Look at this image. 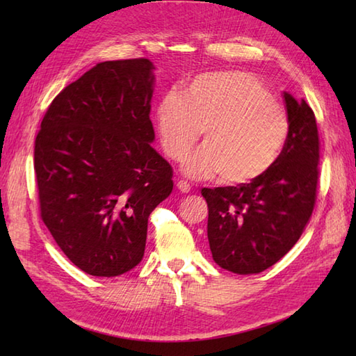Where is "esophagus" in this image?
<instances>
[{
	"instance_id": "1",
	"label": "esophagus",
	"mask_w": 356,
	"mask_h": 356,
	"mask_svg": "<svg viewBox=\"0 0 356 356\" xmlns=\"http://www.w3.org/2000/svg\"><path fill=\"white\" fill-rule=\"evenodd\" d=\"M177 190L180 191V193H190L191 191V185L188 184V182H185V180H177Z\"/></svg>"
}]
</instances>
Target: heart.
Wrapping results in <instances>:
<instances>
[{"instance_id": "b5f03b06", "label": "heart", "mask_w": 356, "mask_h": 356, "mask_svg": "<svg viewBox=\"0 0 356 356\" xmlns=\"http://www.w3.org/2000/svg\"><path fill=\"white\" fill-rule=\"evenodd\" d=\"M165 153L180 159L203 131V145L188 154L182 171L191 177L218 174L241 185L266 174L282 156L289 116L263 82L248 72H213L184 90L165 93L156 107Z\"/></svg>"}]
</instances>
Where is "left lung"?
I'll return each instance as SVG.
<instances>
[{
  "label": "left lung",
  "instance_id": "1",
  "mask_svg": "<svg viewBox=\"0 0 356 356\" xmlns=\"http://www.w3.org/2000/svg\"><path fill=\"white\" fill-rule=\"evenodd\" d=\"M289 136L282 156L261 177L237 186L203 188L208 240L218 266L259 274L291 251L312 216L320 142L312 108L283 92Z\"/></svg>",
  "mask_w": 356,
  "mask_h": 356
}]
</instances>
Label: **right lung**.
<instances>
[{"label":"right lung","instance_id":"add662e5","mask_svg":"<svg viewBox=\"0 0 356 356\" xmlns=\"http://www.w3.org/2000/svg\"><path fill=\"white\" fill-rule=\"evenodd\" d=\"M149 59L96 64L67 86L35 140L41 217L81 270L118 277L139 264L148 217L172 191V168L151 147Z\"/></svg>","mask_w":356,"mask_h":356}]
</instances>
